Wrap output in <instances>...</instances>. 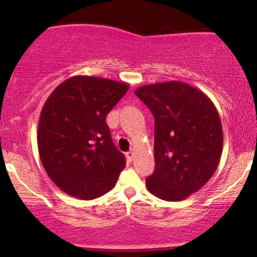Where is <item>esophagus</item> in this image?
Listing matches in <instances>:
<instances>
[{
	"label": "esophagus",
	"instance_id": "1",
	"mask_svg": "<svg viewBox=\"0 0 257 257\" xmlns=\"http://www.w3.org/2000/svg\"><path fill=\"white\" fill-rule=\"evenodd\" d=\"M134 156H135V150H134V149H132L131 151L126 152V158H128L129 161H133V158H134Z\"/></svg>",
	"mask_w": 257,
	"mask_h": 257
}]
</instances>
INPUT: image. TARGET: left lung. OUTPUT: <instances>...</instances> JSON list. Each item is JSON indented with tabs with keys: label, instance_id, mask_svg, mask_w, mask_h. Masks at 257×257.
<instances>
[{
	"label": "left lung",
	"instance_id": "1",
	"mask_svg": "<svg viewBox=\"0 0 257 257\" xmlns=\"http://www.w3.org/2000/svg\"><path fill=\"white\" fill-rule=\"evenodd\" d=\"M155 117V162L146 187L153 196L178 202L210 180L223 146L219 112L210 99L179 81L146 84L135 90Z\"/></svg>",
	"mask_w": 257,
	"mask_h": 257
}]
</instances>
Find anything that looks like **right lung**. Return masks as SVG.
<instances>
[{
    "label": "right lung",
    "mask_w": 257,
    "mask_h": 257,
    "mask_svg": "<svg viewBox=\"0 0 257 257\" xmlns=\"http://www.w3.org/2000/svg\"><path fill=\"white\" fill-rule=\"evenodd\" d=\"M128 89L124 82L73 76L44 102L38 153L52 181L69 196L94 199L116 185L125 158L112 141L106 116Z\"/></svg>",
    "instance_id": "right-lung-1"
}]
</instances>
